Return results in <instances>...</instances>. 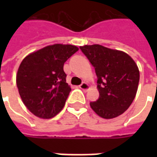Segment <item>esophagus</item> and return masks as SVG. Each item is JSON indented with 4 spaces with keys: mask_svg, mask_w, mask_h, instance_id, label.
I'll list each match as a JSON object with an SVG mask.
<instances>
[{
    "mask_svg": "<svg viewBox=\"0 0 157 157\" xmlns=\"http://www.w3.org/2000/svg\"><path fill=\"white\" fill-rule=\"evenodd\" d=\"M79 88L82 89L83 91H87L88 89L90 88V86H89V84L86 83V82H84V83H82L81 85L79 86Z\"/></svg>",
    "mask_w": 157,
    "mask_h": 157,
    "instance_id": "34e87169",
    "label": "esophagus"
}]
</instances>
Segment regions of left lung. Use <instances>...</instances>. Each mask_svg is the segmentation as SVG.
Here are the masks:
<instances>
[{"label": "left lung", "instance_id": "8db88e82", "mask_svg": "<svg viewBox=\"0 0 157 157\" xmlns=\"http://www.w3.org/2000/svg\"><path fill=\"white\" fill-rule=\"evenodd\" d=\"M95 68L100 98L90 106L100 117L113 119L122 114L135 100L140 71L126 52L100 44L79 47Z\"/></svg>", "mask_w": 157, "mask_h": 157}]
</instances>
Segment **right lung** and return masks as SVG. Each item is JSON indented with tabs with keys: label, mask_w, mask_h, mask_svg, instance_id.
I'll use <instances>...</instances> for the list:
<instances>
[{
	"label": "right lung",
	"mask_w": 157,
	"mask_h": 157,
	"mask_svg": "<svg viewBox=\"0 0 157 157\" xmlns=\"http://www.w3.org/2000/svg\"><path fill=\"white\" fill-rule=\"evenodd\" d=\"M78 48L55 44L31 52L17 71L16 86L23 104L41 119L56 116L64 106L71 92L63 63Z\"/></svg>",
	"instance_id": "right-lung-1"
}]
</instances>
